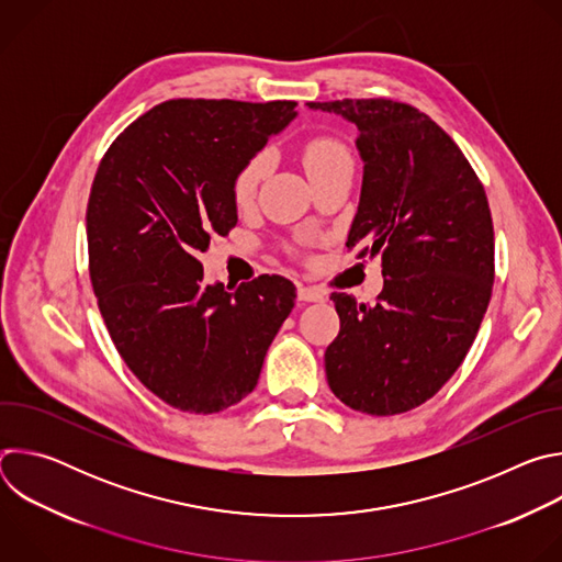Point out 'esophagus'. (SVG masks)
I'll return each instance as SVG.
<instances>
[{
  "instance_id": "1",
  "label": "esophagus",
  "mask_w": 562,
  "mask_h": 562,
  "mask_svg": "<svg viewBox=\"0 0 562 562\" xmlns=\"http://www.w3.org/2000/svg\"><path fill=\"white\" fill-rule=\"evenodd\" d=\"M297 297H300L302 302H319V300H325V293L319 291L317 286L300 284V286H297Z\"/></svg>"
}]
</instances>
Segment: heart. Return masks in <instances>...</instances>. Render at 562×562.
<instances>
[{
	"instance_id": "b5f03b06",
	"label": "heart",
	"mask_w": 562,
	"mask_h": 562,
	"mask_svg": "<svg viewBox=\"0 0 562 562\" xmlns=\"http://www.w3.org/2000/svg\"><path fill=\"white\" fill-rule=\"evenodd\" d=\"M302 165H304L308 178L313 180L315 176H323L331 169L351 167V155L338 137L315 135V137L306 139L302 146ZM267 171H269V155L267 153L254 155L249 162L237 171V176L233 180V200L239 206H245L254 200L258 184L262 182Z\"/></svg>"
}]
</instances>
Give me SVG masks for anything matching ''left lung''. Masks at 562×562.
<instances>
[{
	"label": "left lung",
	"instance_id": "1",
	"mask_svg": "<svg viewBox=\"0 0 562 562\" xmlns=\"http://www.w3.org/2000/svg\"><path fill=\"white\" fill-rule=\"evenodd\" d=\"M358 126L364 162L347 247L382 256L375 304L331 293L340 334L325 351L336 397L371 416L405 414L456 373L494 284L490 202L458 144L412 104L308 102Z\"/></svg>",
	"mask_w": 562,
	"mask_h": 562
}]
</instances>
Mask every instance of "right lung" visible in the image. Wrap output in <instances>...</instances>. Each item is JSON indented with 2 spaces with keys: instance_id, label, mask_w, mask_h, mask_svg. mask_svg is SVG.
<instances>
[{
  "instance_id": "add662e5",
  "label": "right lung",
  "mask_w": 562,
  "mask_h": 562,
  "mask_svg": "<svg viewBox=\"0 0 562 562\" xmlns=\"http://www.w3.org/2000/svg\"><path fill=\"white\" fill-rule=\"evenodd\" d=\"M297 104L169 100L104 153L89 209V273L115 349L167 405L217 414L247 397L295 304L260 276L206 284L198 256L237 222L233 180Z\"/></svg>"
}]
</instances>
